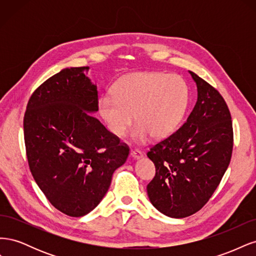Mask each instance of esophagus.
<instances>
[{"label":"esophagus","instance_id":"obj_1","mask_svg":"<svg viewBox=\"0 0 256 256\" xmlns=\"http://www.w3.org/2000/svg\"><path fill=\"white\" fill-rule=\"evenodd\" d=\"M130 156L134 159H140V158H142L143 154L141 150H132L130 152Z\"/></svg>","mask_w":256,"mask_h":256}]
</instances>
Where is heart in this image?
Segmentation results:
<instances>
[{"mask_svg":"<svg viewBox=\"0 0 256 256\" xmlns=\"http://www.w3.org/2000/svg\"><path fill=\"white\" fill-rule=\"evenodd\" d=\"M114 96L99 100V113L115 136H122L134 120L138 141L171 136L180 125L189 104V88L178 76L134 72L114 85Z\"/></svg>","mask_w":256,"mask_h":256,"instance_id":"b5f03b06","label":"heart"}]
</instances>
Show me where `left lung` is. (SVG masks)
Here are the masks:
<instances>
[{"label": "left lung", "mask_w": 256, "mask_h": 256, "mask_svg": "<svg viewBox=\"0 0 256 256\" xmlns=\"http://www.w3.org/2000/svg\"><path fill=\"white\" fill-rule=\"evenodd\" d=\"M198 100L184 125L147 152L156 175L147 184L150 203L171 218L198 212L230 164L233 126L220 92L194 72Z\"/></svg>", "instance_id": "obj_1"}]
</instances>
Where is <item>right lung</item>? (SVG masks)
Returning <instances> with one entry per match:
<instances>
[{
	"mask_svg": "<svg viewBox=\"0 0 256 256\" xmlns=\"http://www.w3.org/2000/svg\"><path fill=\"white\" fill-rule=\"evenodd\" d=\"M65 68L30 96L23 120L28 166L58 210L70 216L90 212L109 189L129 147L90 113L98 92L84 72Z\"/></svg>",
	"mask_w": 256,
	"mask_h": 256,
	"instance_id": "1",
	"label": "right lung"
}]
</instances>
